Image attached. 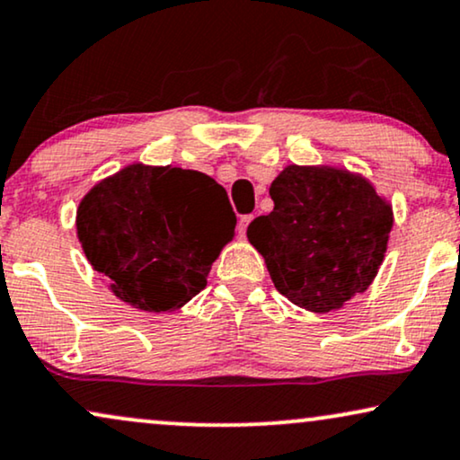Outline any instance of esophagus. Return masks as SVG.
Masks as SVG:
<instances>
[{
	"mask_svg": "<svg viewBox=\"0 0 460 460\" xmlns=\"http://www.w3.org/2000/svg\"><path fill=\"white\" fill-rule=\"evenodd\" d=\"M252 218H254V214H243V217L240 218V226H237V229H240V235H246V229H248V225L252 223Z\"/></svg>",
	"mask_w": 460,
	"mask_h": 460,
	"instance_id": "1",
	"label": "esophagus"
}]
</instances>
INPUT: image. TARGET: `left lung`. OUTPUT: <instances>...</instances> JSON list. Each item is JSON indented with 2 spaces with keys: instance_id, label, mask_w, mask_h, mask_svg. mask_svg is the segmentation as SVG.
<instances>
[{
  "instance_id": "8db88e82",
  "label": "left lung",
  "mask_w": 460,
  "mask_h": 460,
  "mask_svg": "<svg viewBox=\"0 0 460 460\" xmlns=\"http://www.w3.org/2000/svg\"><path fill=\"white\" fill-rule=\"evenodd\" d=\"M273 210L248 225L279 294L328 314L372 284L394 212L362 176L328 166H288L271 182Z\"/></svg>"
}]
</instances>
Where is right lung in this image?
<instances>
[{"label":"right lung","mask_w":460,"mask_h":460,"mask_svg":"<svg viewBox=\"0 0 460 460\" xmlns=\"http://www.w3.org/2000/svg\"><path fill=\"white\" fill-rule=\"evenodd\" d=\"M235 212L210 176L132 164L92 189L77 208V237L111 292L162 314L191 301L234 237Z\"/></svg>","instance_id":"obj_1"}]
</instances>
